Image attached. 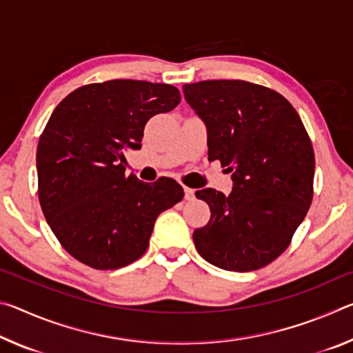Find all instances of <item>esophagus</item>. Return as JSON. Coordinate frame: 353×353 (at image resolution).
<instances>
[{"mask_svg":"<svg viewBox=\"0 0 353 353\" xmlns=\"http://www.w3.org/2000/svg\"><path fill=\"white\" fill-rule=\"evenodd\" d=\"M183 191H185V199H187V201L194 199V190L193 188L183 187Z\"/></svg>","mask_w":353,"mask_h":353,"instance_id":"34e87169","label":"esophagus"}]
</instances>
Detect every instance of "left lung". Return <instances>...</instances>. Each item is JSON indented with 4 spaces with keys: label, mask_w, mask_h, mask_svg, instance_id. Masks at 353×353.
<instances>
[{
    "label": "left lung",
    "mask_w": 353,
    "mask_h": 353,
    "mask_svg": "<svg viewBox=\"0 0 353 353\" xmlns=\"http://www.w3.org/2000/svg\"><path fill=\"white\" fill-rule=\"evenodd\" d=\"M183 97L207 128L208 160L234 182L229 196L196 191L212 216L194 246L221 270H260L290 246L312 205L314 152L302 119L282 94L246 81L185 83Z\"/></svg>",
    "instance_id": "1"
}]
</instances>
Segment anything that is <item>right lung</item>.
Segmentation results:
<instances>
[{
	"label": "right lung",
	"mask_w": 353,
	"mask_h": 353,
	"mask_svg": "<svg viewBox=\"0 0 353 353\" xmlns=\"http://www.w3.org/2000/svg\"><path fill=\"white\" fill-rule=\"evenodd\" d=\"M181 103L168 83L113 79L71 92L37 146L39 201L63 249L94 270H118L149 246L155 219L183 198L170 177L124 176L149 118Z\"/></svg>",
	"instance_id": "add662e5"
}]
</instances>
